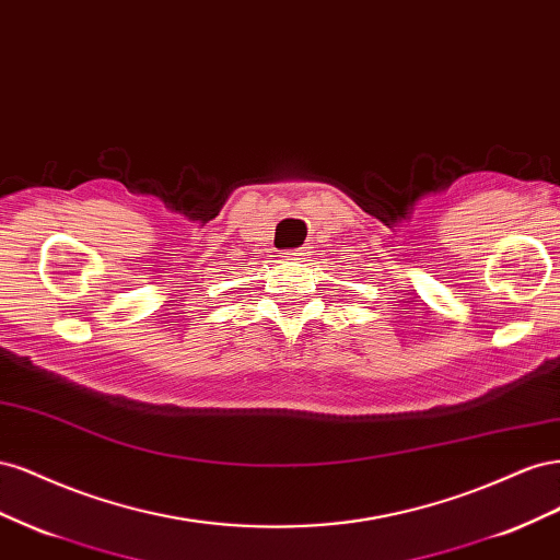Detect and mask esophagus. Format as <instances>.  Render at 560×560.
<instances>
[{
	"label": "esophagus",
	"mask_w": 560,
	"mask_h": 560,
	"mask_svg": "<svg viewBox=\"0 0 560 560\" xmlns=\"http://www.w3.org/2000/svg\"><path fill=\"white\" fill-rule=\"evenodd\" d=\"M306 257H308V249L306 247L290 249V259H294V261H301V259H306Z\"/></svg>",
	"instance_id": "1"
}]
</instances>
